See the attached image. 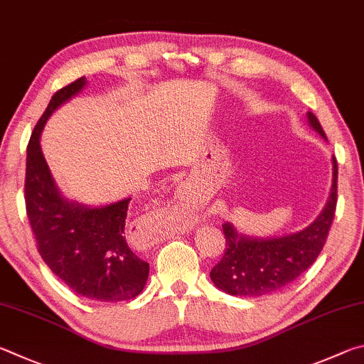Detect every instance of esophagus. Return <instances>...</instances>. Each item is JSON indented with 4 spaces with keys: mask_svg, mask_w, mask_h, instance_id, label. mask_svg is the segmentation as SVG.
Segmentation results:
<instances>
[{
    "mask_svg": "<svg viewBox=\"0 0 364 364\" xmlns=\"http://www.w3.org/2000/svg\"><path fill=\"white\" fill-rule=\"evenodd\" d=\"M139 230H140V235H139V240H140V243H144V245H153L155 243V241L159 238V232L158 230V227L153 224V222H142V224H140V227H137Z\"/></svg>",
    "mask_w": 364,
    "mask_h": 364,
    "instance_id": "esophagus-1",
    "label": "esophagus"
}]
</instances>
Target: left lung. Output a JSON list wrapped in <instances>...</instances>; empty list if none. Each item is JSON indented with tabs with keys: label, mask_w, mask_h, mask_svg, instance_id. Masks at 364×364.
I'll return each instance as SVG.
<instances>
[{
	"label": "left lung",
	"mask_w": 364,
	"mask_h": 364,
	"mask_svg": "<svg viewBox=\"0 0 364 364\" xmlns=\"http://www.w3.org/2000/svg\"><path fill=\"white\" fill-rule=\"evenodd\" d=\"M314 129L326 139L320 121L309 112ZM337 205V161L333 158V188L326 208L314 224L302 232L279 238H247L225 222V252L211 270L213 283L230 296L257 297L272 294L315 262L333 225Z\"/></svg>",
	"instance_id": "1"
}]
</instances>
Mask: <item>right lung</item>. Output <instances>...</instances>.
I'll list each match as a JSON object with an SVG mask.
<instances>
[{
    "label": "right lung",
    "mask_w": 364,
    "mask_h": 364,
    "mask_svg": "<svg viewBox=\"0 0 364 364\" xmlns=\"http://www.w3.org/2000/svg\"><path fill=\"white\" fill-rule=\"evenodd\" d=\"M85 85L82 76L59 89L31 132L25 208L38 252L68 288L92 301H131L142 292L150 270L126 243L124 225L131 198L100 208L67 201L55 187L40 146L41 131L50 113Z\"/></svg>",
    "instance_id": "1"
}]
</instances>
